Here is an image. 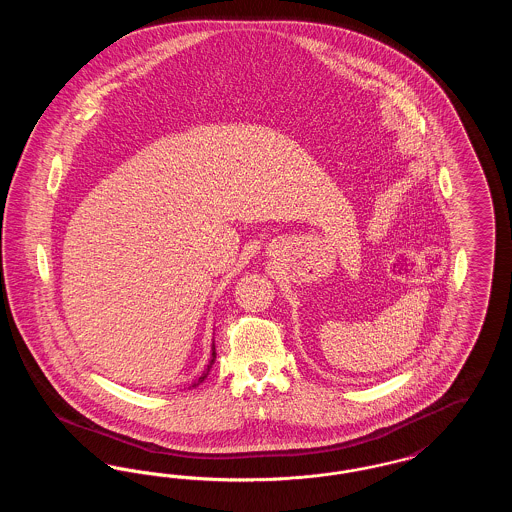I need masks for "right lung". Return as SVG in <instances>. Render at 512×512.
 Segmentation results:
<instances>
[{
    "label": "right lung",
    "mask_w": 512,
    "mask_h": 512,
    "mask_svg": "<svg viewBox=\"0 0 512 512\" xmlns=\"http://www.w3.org/2000/svg\"><path fill=\"white\" fill-rule=\"evenodd\" d=\"M215 361H217V351H215V341L211 343V359H209V365H207V368L201 372V376L195 380L194 384L190 386V388H195V386H199L207 376H209V372H211V368H213V365H215Z\"/></svg>",
    "instance_id": "1"
}]
</instances>
